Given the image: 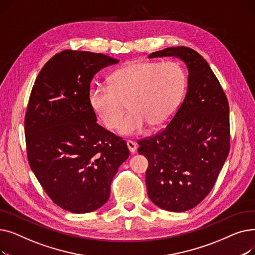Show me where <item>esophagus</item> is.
Listing matches in <instances>:
<instances>
[{"label": "esophagus", "mask_w": 255, "mask_h": 255, "mask_svg": "<svg viewBox=\"0 0 255 255\" xmlns=\"http://www.w3.org/2000/svg\"><path fill=\"white\" fill-rule=\"evenodd\" d=\"M127 146H128V150L130 151V153H132V154L136 153V150H137V144H136L134 141L128 140V141H127Z\"/></svg>", "instance_id": "34e87169"}]
</instances>
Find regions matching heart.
I'll list each match as a JSON object with an SVG mask.
<instances>
[{
  "instance_id": "1",
  "label": "heart",
  "mask_w": 255,
  "mask_h": 255,
  "mask_svg": "<svg viewBox=\"0 0 255 255\" xmlns=\"http://www.w3.org/2000/svg\"><path fill=\"white\" fill-rule=\"evenodd\" d=\"M110 87L93 86L89 102L107 128H118L123 135L140 133L146 124L158 128L166 124L177 111L186 89V75L176 62L133 61L110 76Z\"/></svg>"
}]
</instances>
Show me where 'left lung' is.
Listing matches in <instances>:
<instances>
[{"label": "left lung", "instance_id": "1", "mask_svg": "<svg viewBox=\"0 0 255 255\" xmlns=\"http://www.w3.org/2000/svg\"><path fill=\"white\" fill-rule=\"evenodd\" d=\"M148 57H175L188 69L187 93L170 123L138 141V153L149 161V198L163 210L184 212L210 193L229 156V102L208 62L192 48L167 47Z\"/></svg>", "mask_w": 255, "mask_h": 255}]
</instances>
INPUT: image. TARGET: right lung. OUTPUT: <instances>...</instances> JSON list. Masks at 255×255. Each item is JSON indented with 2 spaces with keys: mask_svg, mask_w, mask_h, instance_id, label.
Masks as SVG:
<instances>
[{
  "mask_svg": "<svg viewBox=\"0 0 255 255\" xmlns=\"http://www.w3.org/2000/svg\"><path fill=\"white\" fill-rule=\"evenodd\" d=\"M118 62L63 50L43 66L31 92L24 119L29 163L52 202L71 213L101 208L129 157L125 140L96 123L89 102L94 75Z\"/></svg>",
  "mask_w": 255,
  "mask_h": 255,
  "instance_id": "1",
  "label": "right lung"
}]
</instances>
